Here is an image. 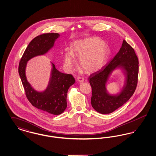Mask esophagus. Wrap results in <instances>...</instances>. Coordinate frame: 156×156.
Returning a JSON list of instances; mask_svg holds the SVG:
<instances>
[{
	"mask_svg": "<svg viewBox=\"0 0 156 156\" xmlns=\"http://www.w3.org/2000/svg\"><path fill=\"white\" fill-rule=\"evenodd\" d=\"M76 80H77L78 82H80V83L84 81V78L81 77V76H78V77L76 78Z\"/></svg>",
	"mask_w": 156,
	"mask_h": 156,
	"instance_id": "34e87169",
	"label": "esophagus"
}]
</instances>
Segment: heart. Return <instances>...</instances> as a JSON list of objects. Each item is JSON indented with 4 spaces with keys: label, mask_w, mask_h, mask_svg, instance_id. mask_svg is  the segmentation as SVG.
Segmentation results:
<instances>
[{
    "label": "heart",
    "mask_w": 156,
    "mask_h": 156,
    "mask_svg": "<svg viewBox=\"0 0 156 156\" xmlns=\"http://www.w3.org/2000/svg\"><path fill=\"white\" fill-rule=\"evenodd\" d=\"M109 53V47L101 39L90 37L74 41L71 50H66L64 60L66 67L71 69L74 65L75 56L77 57L80 66L85 71L92 73L104 67Z\"/></svg>",
    "instance_id": "1"
}]
</instances>
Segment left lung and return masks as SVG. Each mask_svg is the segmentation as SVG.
<instances>
[{"label": "left lung", "mask_w": 156, "mask_h": 156, "mask_svg": "<svg viewBox=\"0 0 156 156\" xmlns=\"http://www.w3.org/2000/svg\"><path fill=\"white\" fill-rule=\"evenodd\" d=\"M118 69L126 75L124 85L117 94H111L106 89V84L112 72ZM138 73V58L133 48L124 40L116 55L88 78L92 87L91 105L93 108L101 114H108L125 104L136 90Z\"/></svg>", "instance_id": "obj_1"}]
</instances>
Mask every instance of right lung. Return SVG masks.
<instances>
[{
	"mask_svg": "<svg viewBox=\"0 0 156 156\" xmlns=\"http://www.w3.org/2000/svg\"><path fill=\"white\" fill-rule=\"evenodd\" d=\"M59 37L58 33H46L33 38L27 47L19 63V74L26 95L33 106L43 111L58 115L67 108V95L69 88L75 83L71 74L61 73L51 62V71L47 88L43 91L34 89L27 81L26 70L27 62L48 52Z\"/></svg>",
	"mask_w": 156,
	"mask_h": 156,
	"instance_id": "add662e5",
	"label": "right lung"
}]
</instances>
